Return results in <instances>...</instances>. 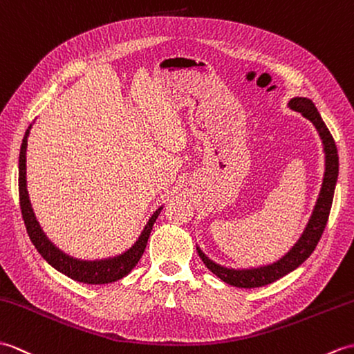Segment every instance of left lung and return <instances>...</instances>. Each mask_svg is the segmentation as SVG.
Wrapping results in <instances>:
<instances>
[{
  "mask_svg": "<svg viewBox=\"0 0 354 354\" xmlns=\"http://www.w3.org/2000/svg\"><path fill=\"white\" fill-rule=\"evenodd\" d=\"M288 107L290 111H295L301 113L306 120H309L313 127L317 129L318 136L323 142V151H324V176L323 183H321V189L318 194V198L315 206H313L312 215L309 218L308 224H306L301 236L294 243L292 247L288 250L276 262L266 263L261 266H251V268H229V266L219 265L212 261L203 250L197 245V251L204 265L215 274L218 279H221L225 283L236 288H259L265 286L272 281L279 280L280 277L286 276L290 271L297 270L306 259H308L313 250H315L317 243L323 234L328 214L332 209L335 186L337 182V171H339V157H337V150L335 145V140L330 135V131L326 127V124L321 118L319 112L317 111L315 104L312 100L306 97H294L289 100Z\"/></svg>",
  "mask_w": 354,
  "mask_h": 354,
  "instance_id": "obj_1",
  "label": "left lung"
}]
</instances>
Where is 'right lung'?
<instances>
[{
    "mask_svg": "<svg viewBox=\"0 0 354 354\" xmlns=\"http://www.w3.org/2000/svg\"><path fill=\"white\" fill-rule=\"evenodd\" d=\"M31 125L33 124H30V127L26 131V136L22 139V145L19 151V204H21L24 224H26L28 236L31 242H33L36 250L39 251V254H41L54 270L65 274V276H68L69 279L80 281V283L106 285L125 277L138 265L140 257H142L148 238H150V233L153 230V225L163 206L157 209L151 215V218L148 219V223L145 224L144 230L139 234L136 242L121 254L113 256V257H106V259H95V261H84V259H77L64 253L59 247L54 245V243L48 239V236L45 234V232L42 230L41 224H39V221L36 219V215L33 212V207H31V201L28 197L26 156H27V139L30 135Z\"/></svg>",
    "mask_w": 354,
    "mask_h": 354,
    "instance_id": "1",
    "label": "right lung"
}]
</instances>
